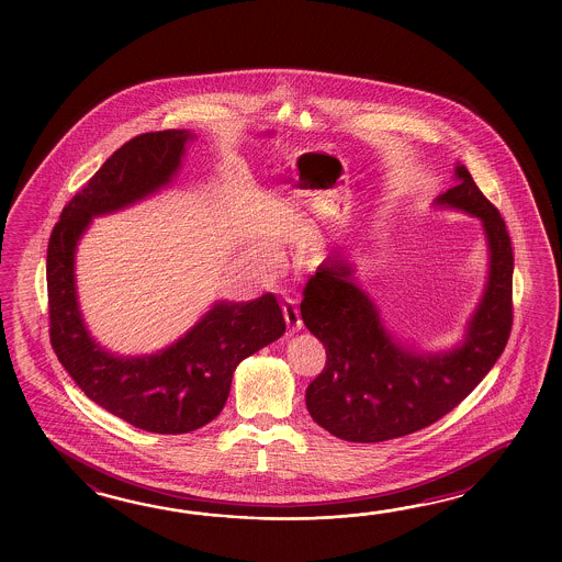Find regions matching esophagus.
I'll use <instances>...</instances> for the list:
<instances>
[{
  "mask_svg": "<svg viewBox=\"0 0 562 562\" xmlns=\"http://www.w3.org/2000/svg\"><path fill=\"white\" fill-rule=\"evenodd\" d=\"M283 313H285V322L289 331H299V329L303 327V319H301L297 303H295L293 299H285V301H283Z\"/></svg>",
  "mask_w": 562,
  "mask_h": 562,
  "instance_id": "1",
  "label": "esophagus"
}]
</instances>
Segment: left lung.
Listing matches in <instances>:
<instances>
[{
	"label": "left lung",
	"instance_id": "8db88e82",
	"mask_svg": "<svg viewBox=\"0 0 562 562\" xmlns=\"http://www.w3.org/2000/svg\"><path fill=\"white\" fill-rule=\"evenodd\" d=\"M438 203L482 221L490 249L488 285L460 347L424 356L385 334L371 299L353 285L339 257L325 259L303 289L301 317L327 353L310 383L311 418L347 442H383L428 428L467 397L492 370L513 329L514 255L498 209L464 165Z\"/></svg>",
	"mask_w": 562,
	"mask_h": 562
}]
</instances>
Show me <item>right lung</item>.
<instances>
[{
  "mask_svg": "<svg viewBox=\"0 0 562 562\" xmlns=\"http://www.w3.org/2000/svg\"><path fill=\"white\" fill-rule=\"evenodd\" d=\"M191 134L144 132L122 144L64 206L49 235V341L74 382L98 406L155 434H187L215 419L240 359L285 334L273 293L249 303H216L177 344L146 358H119L86 331L76 301L74 252L92 216L158 191L180 167Z\"/></svg>",
  "mask_w": 562,
  "mask_h": 562,
  "instance_id": "add662e5",
  "label": "right lung"
}]
</instances>
